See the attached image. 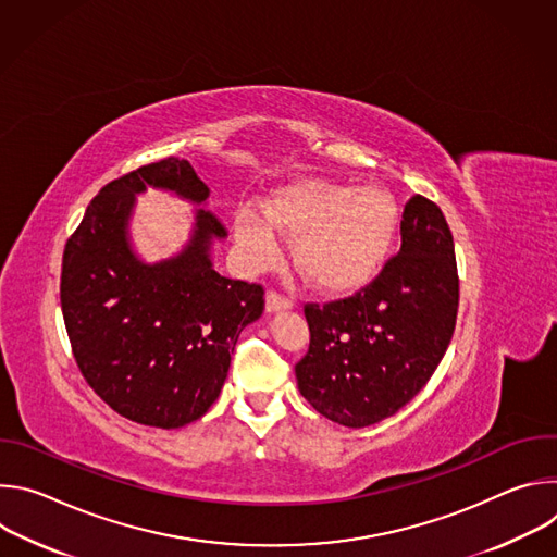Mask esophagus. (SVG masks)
<instances>
[{"instance_id":"obj_1","label":"esophagus","mask_w":557,"mask_h":557,"mask_svg":"<svg viewBox=\"0 0 557 557\" xmlns=\"http://www.w3.org/2000/svg\"><path fill=\"white\" fill-rule=\"evenodd\" d=\"M293 301L275 290L267 293V312H280V310H290Z\"/></svg>"}]
</instances>
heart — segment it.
Wrapping results in <instances>:
<instances>
[{
    "instance_id": "obj_1",
    "label": "heart",
    "mask_w": 557,
    "mask_h": 557,
    "mask_svg": "<svg viewBox=\"0 0 557 557\" xmlns=\"http://www.w3.org/2000/svg\"><path fill=\"white\" fill-rule=\"evenodd\" d=\"M399 222V205L379 185L299 178L277 189L262 213L237 209L233 233L251 269L277 258L275 231L295 237L293 260L304 280L322 293L346 295L379 275Z\"/></svg>"
}]
</instances>
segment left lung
Listing matches in <instances>:
<instances>
[{
    "mask_svg": "<svg viewBox=\"0 0 557 557\" xmlns=\"http://www.w3.org/2000/svg\"><path fill=\"white\" fill-rule=\"evenodd\" d=\"M458 275L443 211L414 196L401 249L348 299L304 308L310 329L297 387L322 417L368 428L399 412L438 368L456 326Z\"/></svg>",
    "mask_w": 557,
    "mask_h": 557,
    "instance_id": "1",
    "label": "left lung"
}]
</instances>
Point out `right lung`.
Listing matches in <instances>:
<instances>
[{"label": "right lung", "mask_w": 557, "mask_h": 557, "mask_svg": "<svg viewBox=\"0 0 557 557\" xmlns=\"http://www.w3.org/2000/svg\"><path fill=\"white\" fill-rule=\"evenodd\" d=\"M147 188L199 207L186 247L156 263L135 253L128 233L135 196ZM207 200L189 161L165 158L106 185L63 251L61 310L74 359L101 399L140 425L198 421L218 399L237 337L264 310L262 286L213 269V243L226 231Z\"/></svg>", "instance_id": "1"}]
</instances>
